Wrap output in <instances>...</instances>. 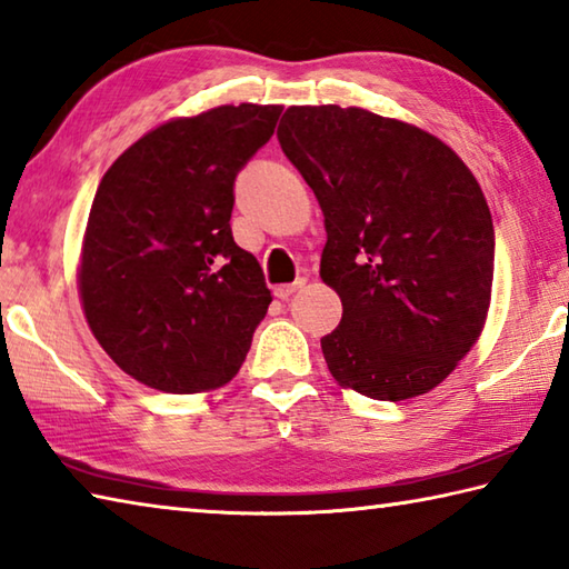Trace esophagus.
I'll return each mask as SVG.
<instances>
[{
    "instance_id": "1",
    "label": "esophagus",
    "mask_w": 569,
    "mask_h": 569,
    "mask_svg": "<svg viewBox=\"0 0 569 569\" xmlns=\"http://www.w3.org/2000/svg\"><path fill=\"white\" fill-rule=\"evenodd\" d=\"M306 286V278H296V281L293 283H286V286H276V298H281V300H288V298H291L296 291H298V288H303Z\"/></svg>"
}]
</instances>
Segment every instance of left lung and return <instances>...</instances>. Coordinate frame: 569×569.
Listing matches in <instances>:
<instances>
[{"mask_svg":"<svg viewBox=\"0 0 569 569\" xmlns=\"http://www.w3.org/2000/svg\"><path fill=\"white\" fill-rule=\"evenodd\" d=\"M278 142L326 217L320 278L342 300L320 338L330 375L382 402L429 392L491 303L496 233L476 177L439 138L362 108H288Z\"/></svg>","mask_w":569,"mask_h":569,"instance_id":"obj_1","label":"left lung"}]
</instances>
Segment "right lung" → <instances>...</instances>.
Instances as JSON below:
<instances>
[{"label": "right lung", "instance_id": "obj_1", "mask_svg": "<svg viewBox=\"0 0 569 569\" xmlns=\"http://www.w3.org/2000/svg\"><path fill=\"white\" fill-rule=\"evenodd\" d=\"M281 106H219L170 120L120 154L88 217L81 300L122 372L170 395L227 385L271 303L231 237L233 182Z\"/></svg>", "mask_w": 569, "mask_h": 569}]
</instances>
